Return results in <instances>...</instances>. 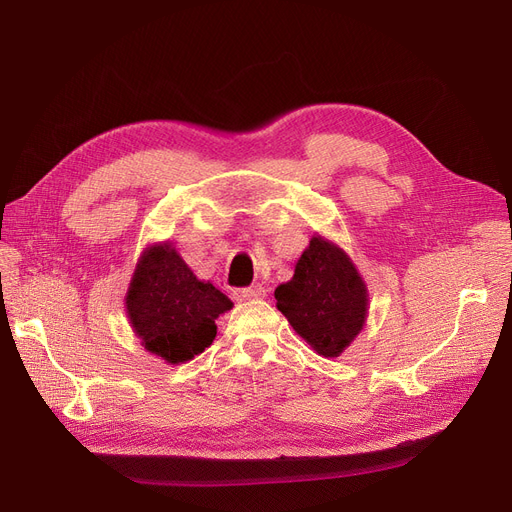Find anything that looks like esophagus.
<instances>
[{
	"label": "esophagus",
	"mask_w": 512,
	"mask_h": 512,
	"mask_svg": "<svg viewBox=\"0 0 512 512\" xmlns=\"http://www.w3.org/2000/svg\"><path fill=\"white\" fill-rule=\"evenodd\" d=\"M267 297V290L263 286H251V288H238L234 290V299L240 303H247V301H259Z\"/></svg>",
	"instance_id": "1"
}]
</instances>
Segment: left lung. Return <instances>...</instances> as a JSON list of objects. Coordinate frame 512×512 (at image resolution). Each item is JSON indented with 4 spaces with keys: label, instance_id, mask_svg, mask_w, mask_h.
<instances>
[{
    "label": "left lung",
    "instance_id": "obj_1",
    "mask_svg": "<svg viewBox=\"0 0 512 512\" xmlns=\"http://www.w3.org/2000/svg\"><path fill=\"white\" fill-rule=\"evenodd\" d=\"M276 307L311 348L340 357L361 334L369 292L353 259L336 242L313 234L294 265V276L274 292Z\"/></svg>",
    "mask_w": 512,
    "mask_h": 512
}]
</instances>
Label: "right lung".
<instances>
[{"label":"right lung","mask_w":512,"mask_h":512,"mask_svg":"<svg viewBox=\"0 0 512 512\" xmlns=\"http://www.w3.org/2000/svg\"><path fill=\"white\" fill-rule=\"evenodd\" d=\"M124 301L134 336L170 365L201 355L218 334L215 319L234 307L222 290L195 276L170 240L141 253Z\"/></svg>","instance_id":"1"}]
</instances>
